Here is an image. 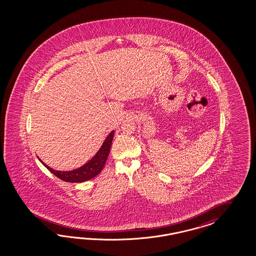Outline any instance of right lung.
I'll use <instances>...</instances> for the list:
<instances>
[{"instance_id":"right-lung-1","label":"right lung","mask_w":256,"mask_h":256,"mask_svg":"<svg viewBox=\"0 0 256 256\" xmlns=\"http://www.w3.org/2000/svg\"><path fill=\"white\" fill-rule=\"evenodd\" d=\"M114 130L110 132L107 138L103 142L100 150L96 153V155L93 158L88 160L86 164L82 166L78 167L77 169L71 170H57L50 168L46 164L43 162L38 158L40 162L42 163L48 170L50 172H52L54 176H56L58 178L62 179L66 182H70V183H80L88 181L90 179L94 178L100 172L106 160L108 158L110 149L112 146V142L114 139Z\"/></svg>"}]
</instances>
